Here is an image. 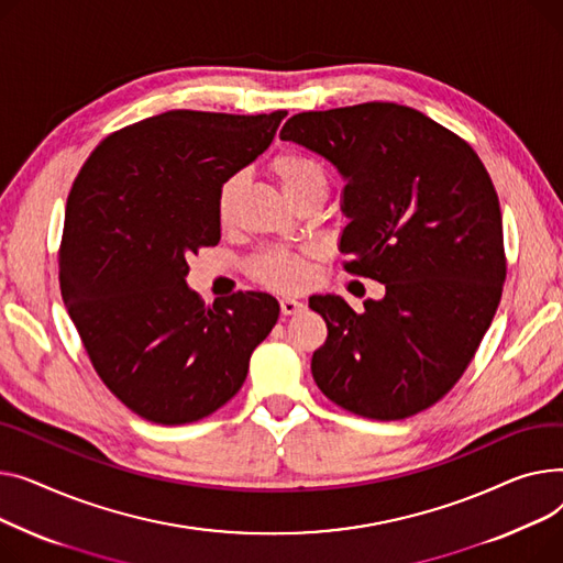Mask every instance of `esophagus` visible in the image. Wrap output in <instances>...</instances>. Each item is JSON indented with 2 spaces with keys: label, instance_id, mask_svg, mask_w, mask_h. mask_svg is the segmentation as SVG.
<instances>
[{
  "label": "esophagus",
  "instance_id": "34e87169",
  "mask_svg": "<svg viewBox=\"0 0 563 563\" xmlns=\"http://www.w3.org/2000/svg\"><path fill=\"white\" fill-rule=\"evenodd\" d=\"M279 307H282V313H284V316H295V313L305 311V305L292 300V297H284V300L279 302Z\"/></svg>",
  "mask_w": 563,
  "mask_h": 563
}]
</instances>
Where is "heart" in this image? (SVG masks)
Returning a JSON list of instances; mask_svg holds the SVG:
<instances>
[{
  "label": "heart",
  "instance_id": "1",
  "mask_svg": "<svg viewBox=\"0 0 563 563\" xmlns=\"http://www.w3.org/2000/svg\"><path fill=\"white\" fill-rule=\"evenodd\" d=\"M271 173L282 184L284 192L292 202L309 192H324L327 195V170L324 165L313 158L311 154L297 152V150H284L271 161ZM241 195V175H229L216 197L218 220L222 224L231 222L236 213ZM250 273L256 282L266 284L282 292H292L307 286L311 271H309V254L307 252H288V250H266L256 254L250 261Z\"/></svg>",
  "mask_w": 563,
  "mask_h": 563
}]
</instances>
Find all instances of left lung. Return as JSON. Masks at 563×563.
I'll list each match as a JSON object with an SVG mask.
<instances>
[{
	"instance_id": "1",
	"label": "left lung",
	"mask_w": 563,
	"mask_h": 563,
	"mask_svg": "<svg viewBox=\"0 0 563 563\" xmlns=\"http://www.w3.org/2000/svg\"><path fill=\"white\" fill-rule=\"evenodd\" d=\"M279 136L347 179L343 268L386 286L361 311L309 297L327 322L311 358L318 388L373 420L429 409L466 373L503 297V213L484 163L454 131L393 102L297 113Z\"/></svg>"
}]
</instances>
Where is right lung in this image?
<instances>
[{
    "label": "right lung",
    "mask_w": 563,
    "mask_h": 563,
    "mask_svg": "<svg viewBox=\"0 0 563 563\" xmlns=\"http://www.w3.org/2000/svg\"><path fill=\"white\" fill-rule=\"evenodd\" d=\"M286 111H168L113 131L73 181L58 279L95 373L156 424L202 420L241 390L279 318L268 292L207 307L188 256L220 243V184L252 163Z\"/></svg>",
    "instance_id": "right-lung-1"
}]
</instances>
